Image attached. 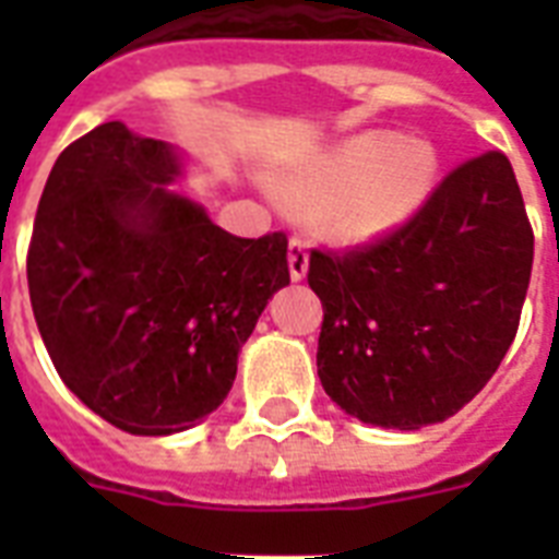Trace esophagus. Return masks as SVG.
Masks as SVG:
<instances>
[{"instance_id": "esophagus-1", "label": "esophagus", "mask_w": 559, "mask_h": 559, "mask_svg": "<svg viewBox=\"0 0 559 559\" xmlns=\"http://www.w3.org/2000/svg\"><path fill=\"white\" fill-rule=\"evenodd\" d=\"M307 266H310L307 243L301 237H293V240H289V275H293V281L305 278Z\"/></svg>"}]
</instances>
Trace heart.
<instances>
[{
  "mask_svg": "<svg viewBox=\"0 0 559 559\" xmlns=\"http://www.w3.org/2000/svg\"><path fill=\"white\" fill-rule=\"evenodd\" d=\"M438 174L432 144L368 130L333 147L287 179L301 209L322 205V223L340 240H373L406 223Z\"/></svg>",
  "mask_w": 559,
  "mask_h": 559,
  "instance_id": "1",
  "label": "heart"
}]
</instances>
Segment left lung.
<instances>
[{
  "instance_id": "obj_1",
  "label": "left lung",
  "mask_w": 559,
  "mask_h": 559,
  "mask_svg": "<svg viewBox=\"0 0 559 559\" xmlns=\"http://www.w3.org/2000/svg\"><path fill=\"white\" fill-rule=\"evenodd\" d=\"M531 263L534 231L499 151L450 170L389 235L345 252L313 249L307 281L324 307V391L385 429L452 417L511 348Z\"/></svg>"
}]
</instances>
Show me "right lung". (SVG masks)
Wrapping results in <instances>:
<instances>
[{
  "label": "right lung",
  "instance_id": "right-lung-1",
  "mask_svg": "<svg viewBox=\"0 0 559 559\" xmlns=\"http://www.w3.org/2000/svg\"><path fill=\"white\" fill-rule=\"evenodd\" d=\"M177 177L170 144L95 127L57 156L28 246L31 307L60 380L130 435L211 415L289 284L284 231L228 235L170 191Z\"/></svg>",
  "mask_w": 559,
  "mask_h": 559
}]
</instances>
